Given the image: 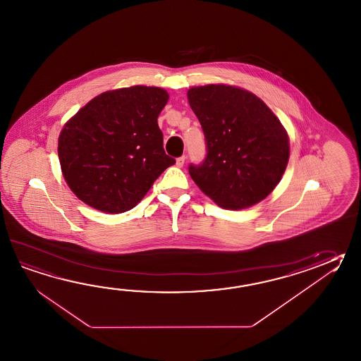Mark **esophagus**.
I'll list each match as a JSON object with an SVG mask.
<instances>
[{"instance_id": "1", "label": "esophagus", "mask_w": 361, "mask_h": 361, "mask_svg": "<svg viewBox=\"0 0 361 361\" xmlns=\"http://www.w3.org/2000/svg\"><path fill=\"white\" fill-rule=\"evenodd\" d=\"M185 159H186V157L185 155H181V157H178L176 159V166L177 167H183L185 164Z\"/></svg>"}]
</instances>
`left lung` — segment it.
<instances>
[{
    "label": "left lung",
    "mask_w": 361,
    "mask_h": 361,
    "mask_svg": "<svg viewBox=\"0 0 361 361\" xmlns=\"http://www.w3.org/2000/svg\"><path fill=\"white\" fill-rule=\"evenodd\" d=\"M188 100L206 137L204 161L189 166L194 183L221 208L257 204L287 169L286 128L259 97L239 87H192Z\"/></svg>",
    "instance_id": "8db88e82"
}]
</instances>
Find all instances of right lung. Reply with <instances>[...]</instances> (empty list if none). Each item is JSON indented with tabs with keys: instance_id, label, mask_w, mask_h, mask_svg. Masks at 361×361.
I'll return each instance as SVG.
<instances>
[{
	"instance_id": "obj_1",
	"label": "right lung",
	"mask_w": 361,
	"mask_h": 361,
	"mask_svg": "<svg viewBox=\"0 0 361 361\" xmlns=\"http://www.w3.org/2000/svg\"><path fill=\"white\" fill-rule=\"evenodd\" d=\"M166 90L133 86L94 97L63 127V176L87 206L106 214L133 209L175 159L163 149L158 116Z\"/></svg>"
}]
</instances>
